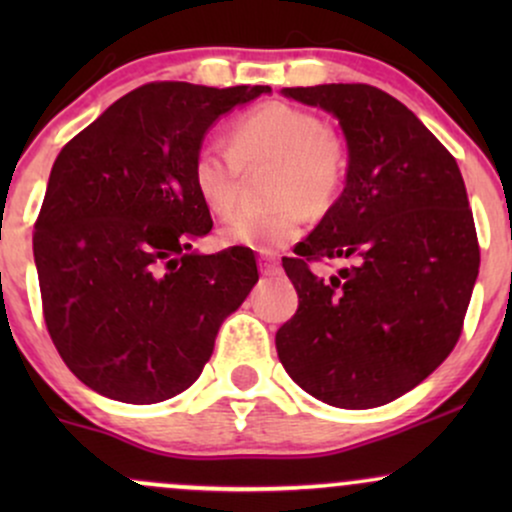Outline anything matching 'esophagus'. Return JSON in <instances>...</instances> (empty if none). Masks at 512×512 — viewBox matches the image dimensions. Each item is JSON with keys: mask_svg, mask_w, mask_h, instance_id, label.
<instances>
[{"mask_svg": "<svg viewBox=\"0 0 512 512\" xmlns=\"http://www.w3.org/2000/svg\"><path fill=\"white\" fill-rule=\"evenodd\" d=\"M260 272L264 276H276V274H281V267H279V262L272 260V257H260Z\"/></svg>", "mask_w": 512, "mask_h": 512, "instance_id": "1", "label": "esophagus"}]
</instances>
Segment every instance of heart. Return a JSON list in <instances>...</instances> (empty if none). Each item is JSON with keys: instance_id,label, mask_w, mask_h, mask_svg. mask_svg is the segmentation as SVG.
I'll list each match as a JSON object with an SVG mask.
<instances>
[{"instance_id": "heart-1", "label": "heart", "mask_w": 512, "mask_h": 512, "mask_svg": "<svg viewBox=\"0 0 512 512\" xmlns=\"http://www.w3.org/2000/svg\"><path fill=\"white\" fill-rule=\"evenodd\" d=\"M228 144L202 142L192 156L190 180L199 202L211 214L226 216L238 204L243 170L274 163L264 209H245L223 221V245L257 252L289 248L308 223V204L325 211L337 202L346 180V151L327 125L310 110L289 103H267L240 115Z\"/></svg>"}]
</instances>
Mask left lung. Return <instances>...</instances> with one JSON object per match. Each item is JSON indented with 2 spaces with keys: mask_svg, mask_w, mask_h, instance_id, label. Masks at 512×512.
<instances>
[{
  "mask_svg": "<svg viewBox=\"0 0 512 512\" xmlns=\"http://www.w3.org/2000/svg\"><path fill=\"white\" fill-rule=\"evenodd\" d=\"M339 120L342 197L286 257L298 310L276 354L305 392L342 409L402 397L455 349L479 274V240L457 161L404 103L368 84L284 88ZM350 264L330 282L309 262Z\"/></svg>",
  "mask_w": 512,
  "mask_h": 512,
  "instance_id": "obj_1",
  "label": "left lung"
}]
</instances>
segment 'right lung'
<instances>
[{
	"mask_svg": "<svg viewBox=\"0 0 512 512\" xmlns=\"http://www.w3.org/2000/svg\"><path fill=\"white\" fill-rule=\"evenodd\" d=\"M269 91L154 81L64 144L33 257L52 344L91 390L127 404L180 395L260 279L248 248L192 252L214 223L190 166L223 113Z\"/></svg>",
	"mask_w": 512,
	"mask_h": 512,
	"instance_id": "1",
	"label": "right lung"
}]
</instances>
